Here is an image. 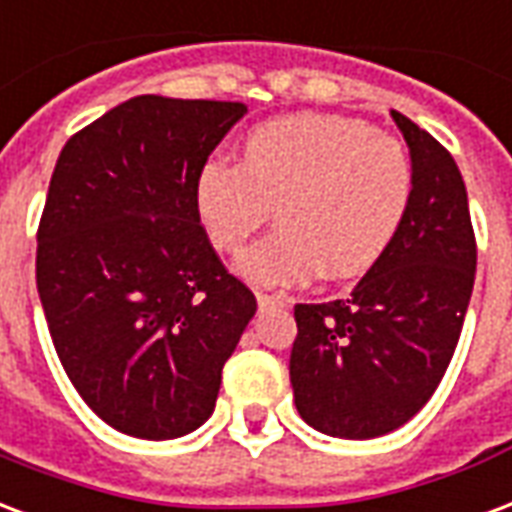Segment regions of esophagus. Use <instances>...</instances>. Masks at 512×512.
<instances>
[{
  "label": "esophagus",
  "mask_w": 512,
  "mask_h": 512,
  "mask_svg": "<svg viewBox=\"0 0 512 512\" xmlns=\"http://www.w3.org/2000/svg\"><path fill=\"white\" fill-rule=\"evenodd\" d=\"M257 304H260V309H271V306H287L290 304V298H287V295L257 293Z\"/></svg>",
  "instance_id": "34e87169"
}]
</instances>
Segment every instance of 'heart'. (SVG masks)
Instances as JSON below:
<instances>
[{
	"mask_svg": "<svg viewBox=\"0 0 512 512\" xmlns=\"http://www.w3.org/2000/svg\"><path fill=\"white\" fill-rule=\"evenodd\" d=\"M407 146L358 119L293 113L246 132L238 165L211 160L195 179V214L219 252L236 255L266 225L279 230L236 263L260 287L358 276L380 260L410 214Z\"/></svg>",
	"mask_w": 512,
	"mask_h": 512,
	"instance_id": "heart-1",
	"label": "heart"
}]
</instances>
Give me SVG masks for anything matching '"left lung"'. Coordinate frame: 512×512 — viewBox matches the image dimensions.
I'll list each match as a JSON object with an SVG mask.
<instances>
[{
	"label": "left lung",
	"instance_id": "left-lung-1",
	"mask_svg": "<svg viewBox=\"0 0 512 512\" xmlns=\"http://www.w3.org/2000/svg\"><path fill=\"white\" fill-rule=\"evenodd\" d=\"M391 116L415 165L407 222L347 298L295 304V407L328 437H382L423 410L453 358L475 285L478 246L461 170L415 121Z\"/></svg>",
	"mask_w": 512,
	"mask_h": 512
}]
</instances>
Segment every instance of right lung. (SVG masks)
I'll return each instance as SVG.
<instances>
[{
  "instance_id": "add662e5",
  "label": "right lung",
  "mask_w": 512,
  "mask_h": 512,
  "mask_svg": "<svg viewBox=\"0 0 512 512\" xmlns=\"http://www.w3.org/2000/svg\"><path fill=\"white\" fill-rule=\"evenodd\" d=\"M244 102L140 94L75 132L37 227V293L64 372L121 434L208 420L255 317L195 214V179Z\"/></svg>"
}]
</instances>
